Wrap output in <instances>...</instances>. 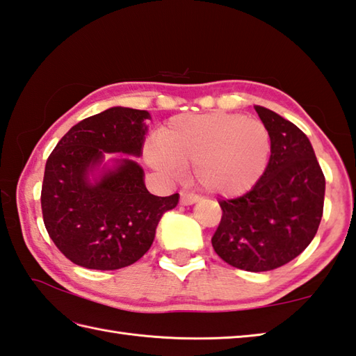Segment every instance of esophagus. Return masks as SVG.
<instances>
[{"instance_id":"34e87169","label":"esophagus","mask_w":356,"mask_h":356,"mask_svg":"<svg viewBox=\"0 0 356 356\" xmlns=\"http://www.w3.org/2000/svg\"><path fill=\"white\" fill-rule=\"evenodd\" d=\"M197 200H199V197L196 196V194L185 191V190L180 191V204L182 205H193V204H196Z\"/></svg>"}]
</instances>
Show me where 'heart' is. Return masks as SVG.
<instances>
[{
	"label": "heart",
	"instance_id": "1",
	"mask_svg": "<svg viewBox=\"0 0 356 356\" xmlns=\"http://www.w3.org/2000/svg\"><path fill=\"white\" fill-rule=\"evenodd\" d=\"M159 171L177 176L193 166V177L205 191L236 197L259 182L271 156L266 124L239 114H182L159 132V143L146 149Z\"/></svg>",
	"mask_w": 356,
	"mask_h": 356
}]
</instances>
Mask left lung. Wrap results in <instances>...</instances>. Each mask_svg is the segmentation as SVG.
I'll use <instances>...</instances> for the list:
<instances>
[{
	"instance_id": "1",
	"label": "left lung",
	"mask_w": 356,
	"mask_h": 356,
	"mask_svg": "<svg viewBox=\"0 0 356 356\" xmlns=\"http://www.w3.org/2000/svg\"><path fill=\"white\" fill-rule=\"evenodd\" d=\"M271 137L264 176L239 197L220 200L214 252L247 271L280 268L309 247L324 210L325 179L307 136L273 111L254 106Z\"/></svg>"
}]
</instances>
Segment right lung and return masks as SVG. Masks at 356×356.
Masks as SVG:
<instances>
[{"label":"right lung","instance_id":"add662e5","mask_svg":"<svg viewBox=\"0 0 356 356\" xmlns=\"http://www.w3.org/2000/svg\"><path fill=\"white\" fill-rule=\"evenodd\" d=\"M146 111L111 108L69 129L49 156L41 186L44 227L60 252L76 266L118 270L148 252L162 214L179 194L159 197L143 184V170L123 159L99 182L88 171L104 152L140 156Z\"/></svg>","mask_w":356,"mask_h":356}]
</instances>
